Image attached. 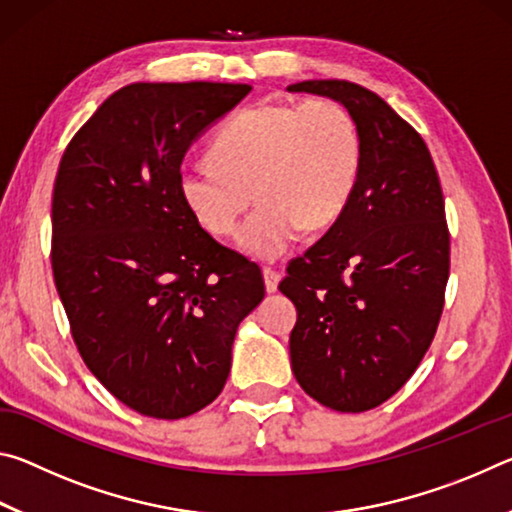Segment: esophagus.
<instances>
[{"label":"esophagus","instance_id":"esophagus-1","mask_svg":"<svg viewBox=\"0 0 512 512\" xmlns=\"http://www.w3.org/2000/svg\"><path fill=\"white\" fill-rule=\"evenodd\" d=\"M264 284H266V291L273 293L277 289V284H280V273L271 266H264Z\"/></svg>","mask_w":512,"mask_h":512}]
</instances>
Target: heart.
<instances>
[{
	"label": "heart",
	"mask_w": 512,
	"mask_h": 512,
	"mask_svg": "<svg viewBox=\"0 0 512 512\" xmlns=\"http://www.w3.org/2000/svg\"><path fill=\"white\" fill-rule=\"evenodd\" d=\"M361 167L359 124L341 101L259 103L225 121L210 160L180 169L178 194L203 230L228 237L253 201V188L259 205L237 241L246 253L273 259L302 228L320 232L341 219Z\"/></svg>",
	"instance_id": "1"
}]
</instances>
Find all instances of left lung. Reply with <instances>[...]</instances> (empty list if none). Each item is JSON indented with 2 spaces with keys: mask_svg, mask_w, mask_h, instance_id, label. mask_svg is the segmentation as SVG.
Wrapping results in <instances>:
<instances>
[{
  "mask_svg": "<svg viewBox=\"0 0 512 512\" xmlns=\"http://www.w3.org/2000/svg\"><path fill=\"white\" fill-rule=\"evenodd\" d=\"M287 90L341 101L363 140L350 207L280 282L298 309L291 370L327 409L370 411L411 379L436 336L449 277L443 187L420 133L375 92L334 79Z\"/></svg>",
  "mask_w": 512,
  "mask_h": 512,
  "instance_id": "1",
  "label": "left lung"
}]
</instances>
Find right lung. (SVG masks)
Returning <instances> with one entry per match:
<instances>
[{
  "label": "right lung",
  "instance_id": "add662e5",
  "mask_svg": "<svg viewBox=\"0 0 512 512\" xmlns=\"http://www.w3.org/2000/svg\"><path fill=\"white\" fill-rule=\"evenodd\" d=\"M244 83H131L101 103L60 158L51 271L85 366L158 420L223 391L237 327L264 298L259 266L221 246L178 194L198 135Z\"/></svg>",
  "mask_w": 512,
  "mask_h": 512
}]
</instances>
